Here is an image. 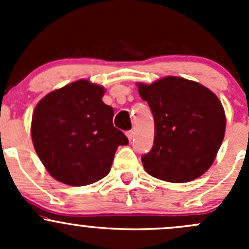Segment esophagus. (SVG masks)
Listing matches in <instances>:
<instances>
[{
  "mask_svg": "<svg viewBox=\"0 0 249 249\" xmlns=\"http://www.w3.org/2000/svg\"><path fill=\"white\" fill-rule=\"evenodd\" d=\"M125 135H126V137L129 139V141H131L132 139H134V131H131V130H130V131L125 132Z\"/></svg>",
  "mask_w": 249,
  "mask_h": 249,
  "instance_id": "obj_1",
  "label": "esophagus"
}]
</instances>
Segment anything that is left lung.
Wrapping results in <instances>:
<instances>
[{"instance_id":"left-lung-1","label":"left lung","mask_w":249,"mask_h":249,"mask_svg":"<svg viewBox=\"0 0 249 249\" xmlns=\"http://www.w3.org/2000/svg\"><path fill=\"white\" fill-rule=\"evenodd\" d=\"M154 117V144L142 157L144 170L158 179L185 183L202 176L224 140L222 102L202 84L169 76L137 83Z\"/></svg>"}]
</instances>
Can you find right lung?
<instances>
[{
  "instance_id": "1",
  "label": "right lung",
  "mask_w": 249,
  "mask_h": 249,
  "mask_svg": "<svg viewBox=\"0 0 249 249\" xmlns=\"http://www.w3.org/2000/svg\"><path fill=\"white\" fill-rule=\"evenodd\" d=\"M105 88L79 79L46 95L32 113L35 150L53 178L88 185L106 177L118 145L129 140L113 126V108L102 101Z\"/></svg>"
}]
</instances>
